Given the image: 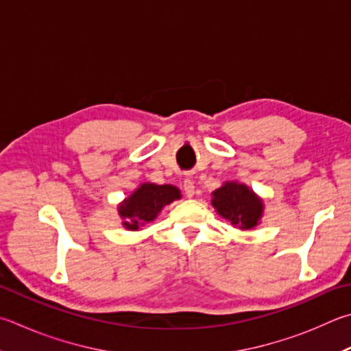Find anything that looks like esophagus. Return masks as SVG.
Returning <instances> with one entry per match:
<instances>
[{"instance_id": "1", "label": "esophagus", "mask_w": 351, "mask_h": 351, "mask_svg": "<svg viewBox=\"0 0 351 351\" xmlns=\"http://www.w3.org/2000/svg\"><path fill=\"white\" fill-rule=\"evenodd\" d=\"M184 193H186L187 197H193L195 195V182L190 178L184 180Z\"/></svg>"}]
</instances>
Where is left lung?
Returning a JSON list of instances; mask_svg holds the SVG:
<instances>
[{"instance_id": "8db88e82", "label": "left lung", "mask_w": 351, "mask_h": 351, "mask_svg": "<svg viewBox=\"0 0 351 351\" xmlns=\"http://www.w3.org/2000/svg\"><path fill=\"white\" fill-rule=\"evenodd\" d=\"M212 206L222 219L241 230H252L264 216V199L244 182L226 181L212 193Z\"/></svg>"}]
</instances>
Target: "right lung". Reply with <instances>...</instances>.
Masks as SVG:
<instances>
[{
  "instance_id": "right-lung-1",
  "label": "right lung",
  "mask_w": 351,
  "mask_h": 351,
  "mask_svg": "<svg viewBox=\"0 0 351 351\" xmlns=\"http://www.w3.org/2000/svg\"><path fill=\"white\" fill-rule=\"evenodd\" d=\"M178 199H181V190L171 184L158 186L154 182H143L119 202L118 215L123 219L124 228L136 232L139 227L155 221L165 206Z\"/></svg>"
}]
</instances>
